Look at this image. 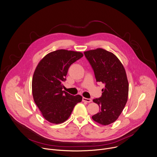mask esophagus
<instances>
[{"mask_svg":"<svg viewBox=\"0 0 157 157\" xmlns=\"http://www.w3.org/2000/svg\"><path fill=\"white\" fill-rule=\"evenodd\" d=\"M82 101H85V102H88V103H90V102L92 101V99H90V98H85V97H83Z\"/></svg>","mask_w":157,"mask_h":157,"instance_id":"esophagus-1","label":"esophagus"}]
</instances>
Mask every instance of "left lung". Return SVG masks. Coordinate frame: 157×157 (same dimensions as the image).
<instances>
[{
  "instance_id": "left-lung-1",
  "label": "left lung",
  "mask_w": 157,
  "mask_h": 157,
  "mask_svg": "<svg viewBox=\"0 0 157 157\" xmlns=\"http://www.w3.org/2000/svg\"><path fill=\"white\" fill-rule=\"evenodd\" d=\"M84 55L93 69L96 81L105 85L101 96L93 100L100 111L92 119L103 125H109L118 118L127 101L128 82L125 70L113 54L103 48L86 51Z\"/></svg>"
}]
</instances>
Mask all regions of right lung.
Here are the masks:
<instances>
[{
	"instance_id": "add662e5",
	"label": "right lung",
	"mask_w": 157,
	"mask_h": 157,
	"mask_svg": "<svg viewBox=\"0 0 157 157\" xmlns=\"http://www.w3.org/2000/svg\"><path fill=\"white\" fill-rule=\"evenodd\" d=\"M83 56L79 52L57 50L46 55L36 68L32 83L33 98L43 117L50 123L66 121L82 100L80 95L74 96L62 89L70 66Z\"/></svg>"
}]
</instances>
